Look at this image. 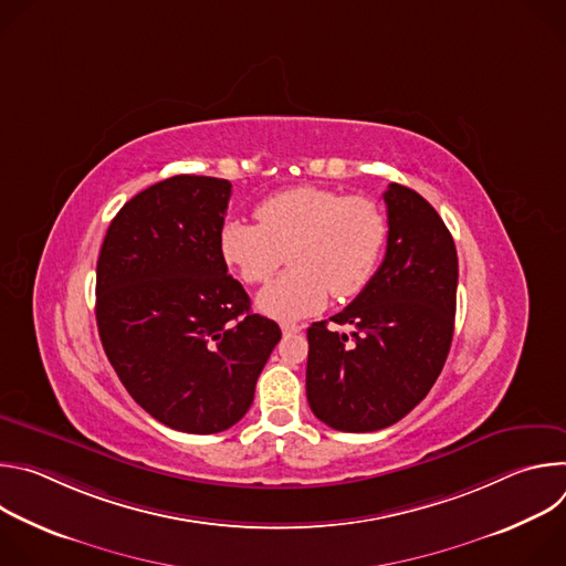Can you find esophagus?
<instances>
[{
	"label": "esophagus",
	"instance_id": "obj_1",
	"mask_svg": "<svg viewBox=\"0 0 566 566\" xmlns=\"http://www.w3.org/2000/svg\"><path fill=\"white\" fill-rule=\"evenodd\" d=\"M282 334L284 336H293V334H300L304 327L302 325H295V322H282Z\"/></svg>",
	"mask_w": 566,
	"mask_h": 566
}]
</instances>
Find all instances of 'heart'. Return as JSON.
<instances>
[{
  "mask_svg": "<svg viewBox=\"0 0 566 566\" xmlns=\"http://www.w3.org/2000/svg\"><path fill=\"white\" fill-rule=\"evenodd\" d=\"M255 217L258 223L228 219L219 249L247 284H266L286 255L291 271L258 297V308L277 319L325 308L329 295H358L387 241V217L374 199L317 186L275 192L258 206Z\"/></svg>",
  "mask_w": 566,
  "mask_h": 566,
  "instance_id": "1",
  "label": "heart"
}]
</instances>
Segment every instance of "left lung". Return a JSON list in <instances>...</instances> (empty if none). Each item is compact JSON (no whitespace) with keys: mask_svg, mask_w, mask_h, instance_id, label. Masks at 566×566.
<instances>
[{"mask_svg":"<svg viewBox=\"0 0 566 566\" xmlns=\"http://www.w3.org/2000/svg\"><path fill=\"white\" fill-rule=\"evenodd\" d=\"M385 260L336 313L306 332L311 412L340 432H376L428 396L450 352L459 262L450 230L415 190L389 184Z\"/></svg>","mask_w":566,"mask_h":566,"instance_id":"obj_1","label":"left lung"}]
</instances>
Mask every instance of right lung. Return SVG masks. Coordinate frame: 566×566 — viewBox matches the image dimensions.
<instances>
[{
  "mask_svg": "<svg viewBox=\"0 0 566 566\" xmlns=\"http://www.w3.org/2000/svg\"><path fill=\"white\" fill-rule=\"evenodd\" d=\"M230 181L177 175L112 219L96 266L105 354L138 406L188 434L232 428L282 338L219 249Z\"/></svg>",
  "mask_w": 566,
  "mask_h": 566,
  "instance_id": "1",
  "label": "right lung"
}]
</instances>
